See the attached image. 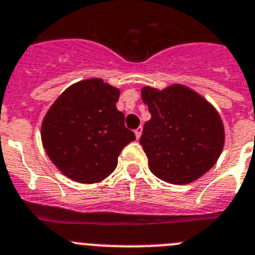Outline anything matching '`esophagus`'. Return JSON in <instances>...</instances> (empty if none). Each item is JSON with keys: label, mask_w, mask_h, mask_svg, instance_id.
<instances>
[{"label": "esophagus", "mask_w": 255, "mask_h": 255, "mask_svg": "<svg viewBox=\"0 0 255 255\" xmlns=\"http://www.w3.org/2000/svg\"><path fill=\"white\" fill-rule=\"evenodd\" d=\"M134 134H136V138L138 140V138L141 137V134H142V127L136 128V129H134Z\"/></svg>", "instance_id": "34e87169"}]
</instances>
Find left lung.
Listing matches in <instances>:
<instances>
[{"label": "left lung", "instance_id": "left-lung-1", "mask_svg": "<svg viewBox=\"0 0 255 255\" xmlns=\"http://www.w3.org/2000/svg\"><path fill=\"white\" fill-rule=\"evenodd\" d=\"M141 99L151 114L140 143L152 173L172 185H187L207 173L225 146V127L216 108L180 83L163 90L145 86Z\"/></svg>", "mask_w": 255, "mask_h": 255}]
</instances>
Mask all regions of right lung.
Here are the masks:
<instances>
[{"instance_id": "1", "label": "right lung", "mask_w": 255, "mask_h": 255, "mask_svg": "<svg viewBox=\"0 0 255 255\" xmlns=\"http://www.w3.org/2000/svg\"><path fill=\"white\" fill-rule=\"evenodd\" d=\"M121 90L101 78L69 86L50 106L41 125L46 154L64 176L96 183L114 172L126 145L136 140L117 109Z\"/></svg>"}]
</instances>
